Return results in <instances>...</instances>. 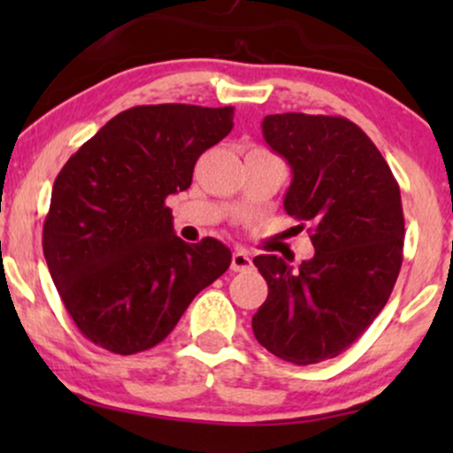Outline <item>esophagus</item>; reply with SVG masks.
Returning <instances> with one entry per match:
<instances>
[{"label": "esophagus", "mask_w": 453, "mask_h": 453, "mask_svg": "<svg viewBox=\"0 0 453 453\" xmlns=\"http://www.w3.org/2000/svg\"><path fill=\"white\" fill-rule=\"evenodd\" d=\"M251 266H253L251 256H249L247 251L238 249V251L232 253V270H234V273H242V270H249Z\"/></svg>", "instance_id": "obj_1"}]
</instances>
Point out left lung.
I'll return each instance as SVG.
<instances>
[{"label":"left lung","instance_id":"obj_1","mask_svg":"<svg viewBox=\"0 0 453 453\" xmlns=\"http://www.w3.org/2000/svg\"><path fill=\"white\" fill-rule=\"evenodd\" d=\"M262 134L292 168L283 209L313 223L315 256L298 268L253 257L268 298L251 326L270 353L306 366L345 351L386 306L403 264L400 189L372 140L347 119L268 114Z\"/></svg>","mask_w":453,"mask_h":453}]
</instances>
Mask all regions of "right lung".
Instances as JSON below:
<instances>
[{
    "instance_id": "add662e5",
    "label": "right lung",
    "mask_w": 453,
    "mask_h": 453,
    "mask_svg": "<svg viewBox=\"0 0 453 453\" xmlns=\"http://www.w3.org/2000/svg\"><path fill=\"white\" fill-rule=\"evenodd\" d=\"M234 127V108L155 104L123 111L55 179L42 249L78 330L112 353L161 342L191 300L230 268L217 238L174 234L168 196Z\"/></svg>"
}]
</instances>
